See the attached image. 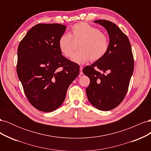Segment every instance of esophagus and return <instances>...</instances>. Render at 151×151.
Segmentation results:
<instances>
[{
	"instance_id": "obj_1",
	"label": "esophagus",
	"mask_w": 151,
	"mask_h": 151,
	"mask_svg": "<svg viewBox=\"0 0 151 151\" xmlns=\"http://www.w3.org/2000/svg\"><path fill=\"white\" fill-rule=\"evenodd\" d=\"M83 67H80V75H83Z\"/></svg>"
}]
</instances>
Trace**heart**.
<instances>
[{
    "instance_id": "b5f03b06",
    "label": "heart",
    "mask_w": 151,
    "mask_h": 151,
    "mask_svg": "<svg viewBox=\"0 0 151 151\" xmlns=\"http://www.w3.org/2000/svg\"><path fill=\"white\" fill-rule=\"evenodd\" d=\"M74 41H81L78 48L72 56V60L83 64L89 61H97L105 56L109 48V40L103 32L86 22L73 25L71 35L64 33L58 40V48L63 56L70 57L74 50Z\"/></svg>"
}]
</instances>
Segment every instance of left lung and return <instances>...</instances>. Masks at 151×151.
<instances>
[{"label":"left lung","mask_w":151,"mask_h":151,"mask_svg":"<svg viewBox=\"0 0 151 151\" xmlns=\"http://www.w3.org/2000/svg\"><path fill=\"white\" fill-rule=\"evenodd\" d=\"M94 22L106 29L109 48L104 57L83 68L90 79L86 91L93 106L109 111L118 106L127 93L134 68V57L129 38L115 24L104 19Z\"/></svg>","instance_id":"obj_1"}]
</instances>
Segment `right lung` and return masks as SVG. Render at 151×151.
Listing matches in <instances>:
<instances>
[{"label": "right lung", "mask_w": 151, "mask_h": 151, "mask_svg": "<svg viewBox=\"0 0 151 151\" xmlns=\"http://www.w3.org/2000/svg\"><path fill=\"white\" fill-rule=\"evenodd\" d=\"M66 28L56 23L36 24L18 47V77L29 103L43 112L61 106L68 88L79 74V65L63 57L58 48Z\"/></svg>", "instance_id": "right-lung-1"}]
</instances>
